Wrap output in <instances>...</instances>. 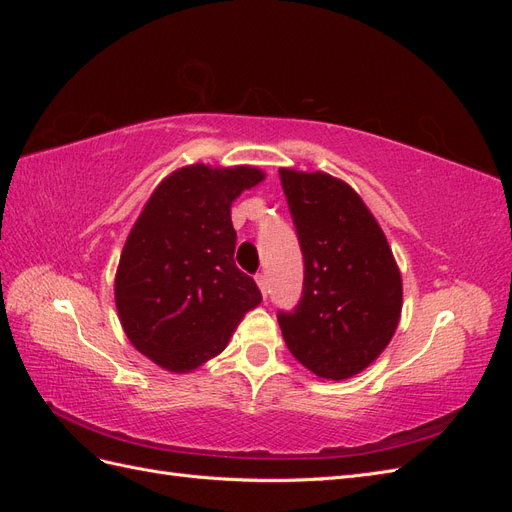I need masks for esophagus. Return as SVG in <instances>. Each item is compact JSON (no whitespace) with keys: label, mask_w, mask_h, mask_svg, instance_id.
<instances>
[{"label":"esophagus","mask_w":512,"mask_h":512,"mask_svg":"<svg viewBox=\"0 0 512 512\" xmlns=\"http://www.w3.org/2000/svg\"><path fill=\"white\" fill-rule=\"evenodd\" d=\"M256 284H258V288L262 292V297H267V277H265V273H258L256 275Z\"/></svg>","instance_id":"1"}]
</instances>
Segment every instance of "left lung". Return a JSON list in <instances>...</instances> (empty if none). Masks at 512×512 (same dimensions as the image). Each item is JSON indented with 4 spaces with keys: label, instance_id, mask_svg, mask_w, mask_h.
<instances>
[{
    "label": "left lung",
    "instance_id": "left-lung-1",
    "mask_svg": "<svg viewBox=\"0 0 512 512\" xmlns=\"http://www.w3.org/2000/svg\"><path fill=\"white\" fill-rule=\"evenodd\" d=\"M305 260L303 297L277 322L284 342L322 380L361 374L389 346L404 286L380 224L350 185L329 173L280 168Z\"/></svg>",
    "mask_w": 512,
    "mask_h": 512
}]
</instances>
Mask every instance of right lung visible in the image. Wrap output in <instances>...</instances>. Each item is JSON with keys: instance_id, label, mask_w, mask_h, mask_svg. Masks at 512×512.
<instances>
[{"instance_id": "right-lung-1", "label": "right lung", "mask_w": 512, "mask_h": 512, "mask_svg": "<svg viewBox=\"0 0 512 512\" xmlns=\"http://www.w3.org/2000/svg\"><path fill=\"white\" fill-rule=\"evenodd\" d=\"M262 179L256 166H181L134 222L115 305L130 344L162 369L188 374L218 356L260 305L256 282L235 265L230 207Z\"/></svg>"}]
</instances>
